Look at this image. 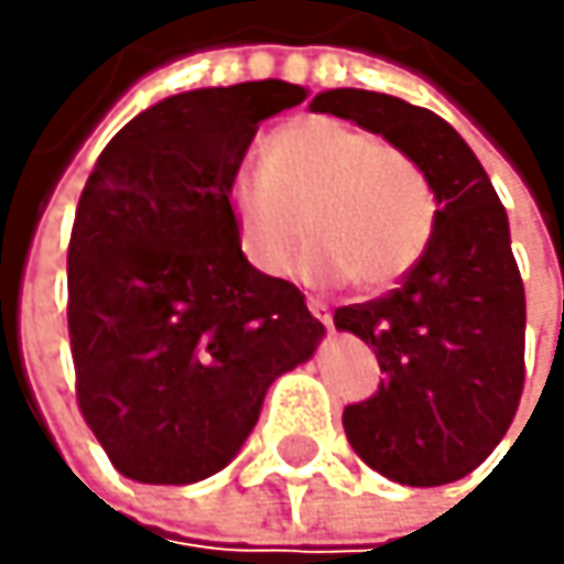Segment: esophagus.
I'll return each instance as SVG.
<instances>
[{
  "label": "esophagus",
  "mask_w": 564,
  "mask_h": 564,
  "mask_svg": "<svg viewBox=\"0 0 564 564\" xmlns=\"http://www.w3.org/2000/svg\"><path fill=\"white\" fill-rule=\"evenodd\" d=\"M307 311L324 324V328H332V311H328V304H321V301H314V297H307Z\"/></svg>",
  "instance_id": "34e87169"
}]
</instances>
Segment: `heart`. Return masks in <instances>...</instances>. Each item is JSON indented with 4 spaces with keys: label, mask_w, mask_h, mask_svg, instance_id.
I'll return each instance as SVG.
<instances>
[{
    "label": "heart",
    "mask_w": 564,
    "mask_h": 564,
    "mask_svg": "<svg viewBox=\"0 0 564 564\" xmlns=\"http://www.w3.org/2000/svg\"><path fill=\"white\" fill-rule=\"evenodd\" d=\"M236 243L280 276L301 240V276L379 291L409 273L430 247L436 206L423 172L379 134L338 118H297L267 134L260 172H236L226 188Z\"/></svg>",
    "instance_id": "1"
}]
</instances>
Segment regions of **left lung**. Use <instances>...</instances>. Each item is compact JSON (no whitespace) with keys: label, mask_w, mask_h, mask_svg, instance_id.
I'll return each mask as SVG.
<instances>
[{"label":"left lung","mask_w":564,"mask_h":564,"mask_svg":"<svg viewBox=\"0 0 564 564\" xmlns=\"http://www.w3.org/2000/svg\"><path fill=\"white\" fill-rule=\"evenodd\" d=\"M311 111L382 134L436 199L430 247L402 284L335 311V328L361 338L386 372L372 399L345 409V436L395 484L460 480L505 440L524 389V284L508 213L470 144L426 107L338 87Z\"/></svg>","instance_id":"8db88e82"}]
</instances>
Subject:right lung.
I'll list each match as a JSON object with an SVG mask.
<instances>
[{"label":"right lung","instance_id":"right-lung-1","mask_svg":"<svg viewBox=\"0 0 564 564\" xmlns=\"http://www.w3.org/2000/svg\"><path fill=\"white\" fill-rule=\"evenodd\" d=\"M304 97L284 80L165 97L107 141L80 192L67 250L77 402L128 480L223 470L273 379L324 338L291 280L243 257L226 203L260 121Z\"/></svg>","mask_w":564,"mask_h":564}]
</instances>
